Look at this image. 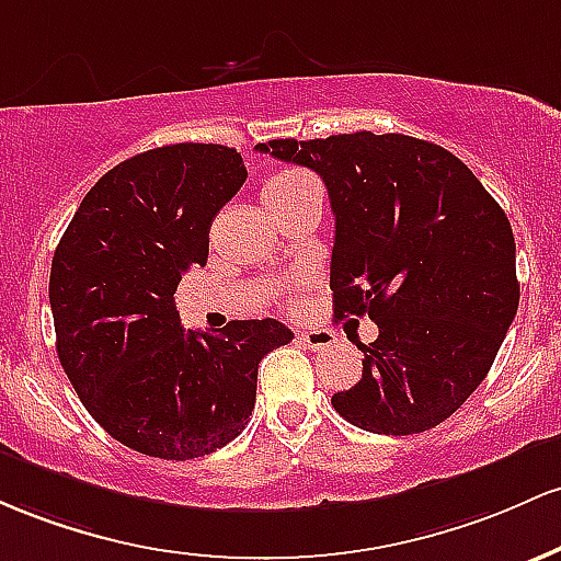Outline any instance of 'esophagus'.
<instances>
[{
	"instance_id": "34e87169",
	"label": "esophagus",
	"mask_w": 561,
	"mask_h": 561,
	"mask_svg": "<svg viewBox=\"0 0 561 561\" xmlns=\"http://www.w3.org/2000/svg\"><path fill=\"white\" fill-rule=\"evenodd\" d=\"M299 342L310 350H329L333 347V333L325 329H310V331H299Z\"/></svg>"
}]
</instances>
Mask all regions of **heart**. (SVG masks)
<instances>
[{
  "label": "heart",
  "instance_id": "b5f03b06",
  "mask_svg": "<svg viewBox=\"0 0 561 561\" xmlns=\"http://www.w3.org/2000/svg\"><path fill=\"white\" fill-rule=\"evenodd\" d=\"M301 180H305V178H301L299 172H291V169H288V172H278V174H273V178H270V180L264 182V185H262V201L273 196V193L288 191V187L299 185Z\"/></svg>",
  "mask_w": 561,
  "mask_h": 561
}]
</instances>
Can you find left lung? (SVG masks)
<instances>
[{"label":"left lung","mask_w":561,"mask_h":561,"mask_svg":"<svg viewBox=\"0 0 561 561\" xmlns=\"http://www.w3.org/2000/svg\"><path fill=\"white\" fill-rule=\"evenodd\" d=\"M320 174L336 236L333 318H363V376L331 405L365 432L419 434L488 376L519 307L508 217L450 150L408 135L256 145Z\"/></svg>","instance_id":"1"}]
</instances>
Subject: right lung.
<instances>
[{"label": "right lung", "instance_id": "add662e5", "mask_svg": "<svg viewBox=\"0 0 561 561\" xmlns=\"http://www.w3.org/2000/svg\"><path fill=\"white\" fill-rule=\"evenodd\" d=\"M247 174L228 145L145 150L94 182L55 249L60 365L90 416L145 456L191 461L236 439L254 411L260 360L294 339L273 318L185 331L174 307Z\"/></svg>", "mask_w": 561, "mask_h": 561}]
</instances>
